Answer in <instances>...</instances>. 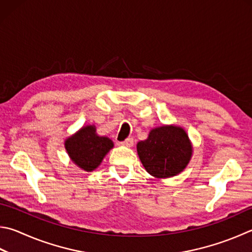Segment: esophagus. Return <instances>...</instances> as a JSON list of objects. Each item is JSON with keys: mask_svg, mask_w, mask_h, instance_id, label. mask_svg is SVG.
Masks as SVG:
<instances>
[{"mask_svg": "<svg viewBox=\"0 0 252 252\" xmlns=\"http://www.w3.org/2000/svg\"><path fill=\"white\" fill-rule=\"evenodd\" d=\"M121 144L123 146H126V148H131V146L133 145V139H126V141L121 142Z\"/></svg>", "mask_w": 252, "mask_h": 252, "instance_id": "esophagus-1", "label": "esophagus"}]
</instances>
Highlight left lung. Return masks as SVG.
<instances>
[{
    "label": "left lung",
    "mask_w": 252,
    "mask_h": 252,
    "mask_svg": "<svg viewBox=\"0 0 252 252\" xmlns=\"http://www.w3.org/2000/svg\"><path fill=\"white\" fill-rule=\"evenodd\" d=\"M142 165L155 178L176 176L189 165L193 144L184 127L163 125L149 132L148 139L136 144Z\"/></svg>",
    "instance_id": "left-lung-1"
}]
</instances>
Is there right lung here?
I'll return each instance as SVG.
<instances>
[{
  "label": "right lung",
  "mask_w": 252,
  "mask_h": 252,
  "mask_svg": "<svg viewBox=\"0 0 252 252\" xmlns=\"http://www.w3.org/2000/svg\"><path fill=\"white\" fill-rule=\"evenodd\" d=\"M63 144L71 162L86 172L94 171L114 146L111 139L97 133L94 125L82 126Z\"/></svg>",
  "instance_id": "right-lung-1"
}]
</instances>
